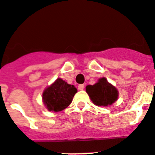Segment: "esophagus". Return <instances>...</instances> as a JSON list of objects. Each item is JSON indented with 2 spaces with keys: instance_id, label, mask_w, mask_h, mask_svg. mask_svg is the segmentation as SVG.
Segmentation results:
<instances>
[{
  "instance_id": "obj_1",
  "label": "esophagus",
  "mask_w": 155,
  "mask_h": 155,
  "mask_svg": "<svg viewBox=\"0 0 155 155\" xmlns=\"http://www.w3.org/2000/svg\"><path fill=\"white\" fill-rule=\"evenodd\" d=\"M84 84H80V85L78 86V90H80V91H82V90H84Z\"/></svg>"
}]
</instances>
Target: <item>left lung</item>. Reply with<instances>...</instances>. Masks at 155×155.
I'll return each instance as SVG.
<instances>
[{
  "instance_id": "left-lung-1",
  "label": "left lung",
  "mask_w": 155,
  "mask_h": 155,
  "mask_svg": "<svg viewBox=\"0 0 155 155\" xmlns=\"http://www.w3.org/2000/svg\"><path fill=\"white\" fill-rule=\"evenodd\" d=\"M86 91L96 106H110L116 102L118 97L117 90L108 83L104 77L100 79L94 85L87 86Z\"/></svg>"
}]
</instances>
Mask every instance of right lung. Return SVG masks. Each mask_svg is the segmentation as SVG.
<instances>
[{"mask_svg":"<svg viewBox=\"0 0 155 155\" xmlns=\"http://www.w3.org/2000/svg\"><path fill=\"white\" fill-rule=\"evenodd\" d=\"M77 89L58 78L51 86L44 91L42 99L49 111L59 112L71 104Z\"/></svg>","mask_w":155,"mask_h":155,"instance_id":"obj_1","label":"right lung"}]
</instances>
